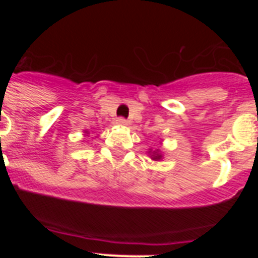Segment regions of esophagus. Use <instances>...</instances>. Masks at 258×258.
<instances>
[{
  "label": "esophagus",
  "instance_id": "1",
  "mask_svg": "<svg viewBox=\"0 0 258 258\" xmlns=\"http://www.w3.org/2000/svg\"><path fill=\"white\" fill-rule=\"evenodd\" d=\"M116 124H117L118 126H126L127 121H126V120H125V118L120 117V118H117V120H116Z\"/></svg>",
  "mask_w": 258,
  "mask_h": 258
}]
</instances>
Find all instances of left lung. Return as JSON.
I'll use <instances>...</instances> for the list:
<instances>
[{"label": "left lung", "mask_w": 258, "mask_h": 258, "mask_svg": "<svg viewBox=\"0 0 258 258\" xmlns=\"http://www.w3.org/2000/svg\"><path fill=\"white\" fill-rule=\"evenodd\" d=\"M147 154H149V156L151 157V160H154V161H160V160H163V157H164L163 152H161L159 149L154 150V151H152V150H150Z\"/></svg>", "instance_id": "obj_1"}]
</instances>
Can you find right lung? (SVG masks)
Instances as JSON below:
<instances>
[{"label": "right lung", "mask_w": 258, "mask_h": 258, "mask_svg": "<svg viewBox=\"0 0 258 258\" xmlns=\"http://www.w3.org/2000/svg\"><path fill=\"white\" fill-rule=\"evenodd\" d=\"M84 134H85V136H89L90 133H89V131H84Z\"/></svg>", "instance_id": "obj_1"}]
</instances>
